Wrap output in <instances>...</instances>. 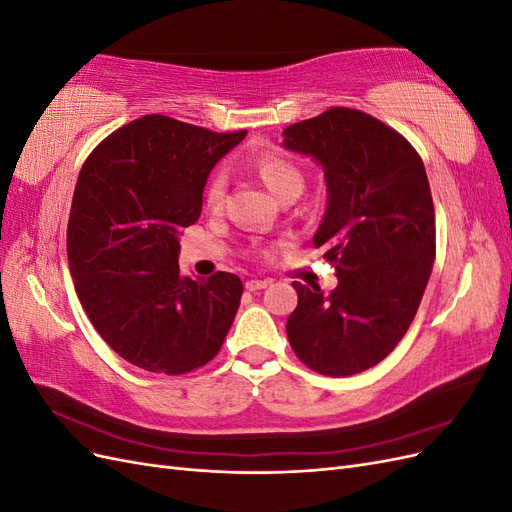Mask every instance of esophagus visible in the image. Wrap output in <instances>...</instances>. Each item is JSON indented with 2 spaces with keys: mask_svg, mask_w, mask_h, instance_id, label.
<instances>
[{
  "mask_svg": "<svg viewBox=\"0 0 512 512\" xmlns=\"http://www.w3.org/2000/svg\"><path fill=\"white\" fill-rule=\"evenodd\" d=\"M269 284H271V280H258V277H250V280L245 282V288L250 290V292H256V290L267 288Z\"/></svg>",
  "mask_w": 512,
  "mask_h": 512,
  "instance_id": "obj_1",
  "label": "esophagus"
}]
</instances>
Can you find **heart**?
Returning a JSON list of instances; mask_svg holds the SVG:
<instances>
[{"mask_svg":"<svg viewBox=\"0 0 512 512\" xmlns=\"http://www.w3.org/2000/svg\"><path fill=\"white\" fill-rule=\"evenodd\" d=\"M256 175L262 179L267 188L280 196L282 200L288 196H299L305 185V175L301 166L294 162L290 156H286L280 149L262 151L254 160ZM226 196V175L222 170H215L205 185V205L211 211H220L224 205Z\"/></svg>","mask_w":512,"mask_h":512,"instance_id":"b5f03b06","label":"heart"}]
</instances>
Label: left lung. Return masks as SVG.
Returning a JSON list of instances; mask_svg holds the SVG:
<instances>
[{"mask_svg":"<svg viewBox=\"0 0 512 512\" xmlns=\"http://www.w3.org/2000/svg\"><path fill=\"white\" fill-rule=\"evenodd\" d=\"M284 145L314 156L329 205L314 245L337 288L292 282L286 333L299 361L344 378L378 365L406 335L436 260V213L421 156L397 130L346 106L292 123Z\"/></svg>","mask_w":512,"mask_h":512,"instance_id":"left-lung-1","label":"left lung"}]
</instances>
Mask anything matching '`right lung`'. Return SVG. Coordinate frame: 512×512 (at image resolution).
<instances>
[{"instance_id": "add662e5", "label": "right lung", "mask_w": 512, "mask_h": 512, "mask_svg": "<svg viewBox=\"0 0 512 512\" xmlns=\"http://www.w3.org/2000/svg\"><path fill=\"white\" fill-rule=\"evenodd\" d=\"M247 132L145 115L89 153L72 198L68 262L91 324L121 359L181 376L220 352L243 284L179 271V232L196 224L211 168Z\"/></svg>"}]
</instances>
